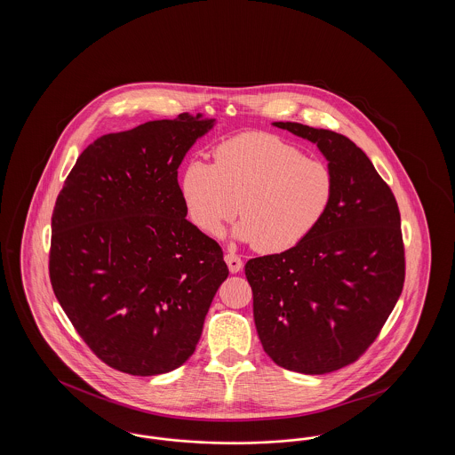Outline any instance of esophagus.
Returning a JSON list of instances; mask_svg holds the SVG:
<instances>
[{
    "label": "esophagus",
    "mask_w": 455,
    "mask_h": 455,
    "mask_svg": "<svg viewBox=\"0 0 455 455\" xmlns=\"http://www.w3.org/2000/svg\"><path fill=\"white\" fill-rule=\"evenodd\" d=\"M225 262H227V266L230 269V273H238L242 269V259L234 252L225 254Z\"/></svg>",
    "instance_id": "obj_1"
}]
</instances>
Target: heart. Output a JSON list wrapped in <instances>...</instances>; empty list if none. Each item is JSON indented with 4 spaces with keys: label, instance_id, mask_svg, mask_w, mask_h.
I'll list each match as a JSON object with an SVG mask.
<instances>
[{
    "label": "heart",
    "instance_id": "heart-1",
    "mask_svg": "<svg viewBox=\"0 0 455 455\" xmlns=\"http://www.w3.org/2000/svg\"><path fill=\"white\" fill-rule=\"evenodd\" d=\"M179 191L201 232L217 235L238 212L243 220L234 237L276 254L297 247L323 221L334 177L324 162L303 156L282 136L251 131L223 140L215 164L189 160Z\"/></svg>",
    "mask_w": 455,
    "mask_h": 455
}]
</instances>
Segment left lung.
<instances>
[{"mask_svg": "<svg viewBox=\"0 0 455 455\" xmlns=\"http://www.w3.org/2000/svg\"><path fill=\"white\" fill-rule=\"evenodd\" d=\"M273 126L317 145L334 177V196L297 247L247 260L254 323L276 365L321 375L355 362L399 300L401 215L389 186L347 136L300 123Z\"/></svg>", "mask_w": 455, "mask_h": 455, "instance_id": "obj_1", "label": "left lung"}]
</instances>
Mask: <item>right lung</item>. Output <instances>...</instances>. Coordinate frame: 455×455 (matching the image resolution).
<instances>
[{
	"mask_svg": "<svg viewBox=\"0 0 455 455\" xmlns=\"http://www.w3.org/2000/svg\"><path fill=\"white\" fill-rule=\"evenodd\" d=\"M215 119L180 114L97 138L52 212L49 276L68 319L108 367L186 363L228 267L191 221L177 169Z\"/></svg>",
	"mask_w": 455,
	"mask_h": 455,
	"instance_id": "obj_1",
	"label": "right lung"
}]
</instances>
